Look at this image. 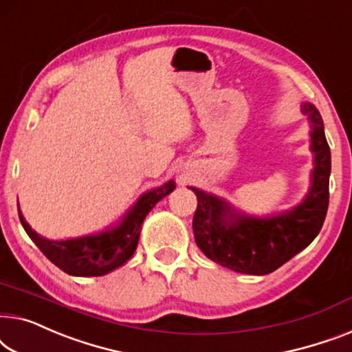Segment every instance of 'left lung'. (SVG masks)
Instances as JSON below:
<instances>
[{
	"mask_svg": "<svg viewBox=\"0 0 352 352\" xmlns=\"http://www.w3.org/2000/svg\"><path fill=\"white\" fill-rule=\"evenodd\" d=\"M301 111L311 124L314 169L308 195L300 204L279 214L256 217L236 209L225 197L190 186L197 197L192 231L207 258L236 273L265 276L294 258L319 234L329 209L330 148L318 108L306 102Z\"/></svg>",
	"mask_w": 352,
	"mask_h": 352,
	"instance_id": "8db88e82",
	"label": "left lung"
}]
</instances>
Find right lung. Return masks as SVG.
Instances as JSON below:
<instances>
[{
    "label": "right lung",
    "mask_w": 352,
    "mask_h": 352,
    "mask_svg": "<svg viewBox=\"0 0 352 352\" xmlns=\"http://www.w3.org/2000/svg\"><path fill=\"white\" fill-rule=\"evenodd\" d=\"M175 190V182L169 180L160 188L138 197L121 220L107 226L100 232L73 237L65 241L47 239L32 230L19 207V219L38 249L63 273L78 277L105 276L132 258L140 239V228L145 217L162 197Z\"/></svg>",
    "instance_id": "right-lung-1"
}]
</instances>
